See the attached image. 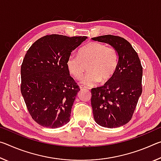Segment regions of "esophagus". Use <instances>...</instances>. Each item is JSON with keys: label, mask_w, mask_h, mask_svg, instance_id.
<instances>
[{"label": "esophagus", "mask_w": 161, "mask_h": 161, "mask_svg": "<svg viewBox=\"0 0 161 161\" xmlns=\"http://www.w3.org/2000/svg\"><path fill=\"white\" fill-rule=\"evenodd\" d=\"M80 89H86V87L83 86V85H80Z\"/></svg>", "instance_id": "34e87169"}]
</instances>
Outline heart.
<instances>
[{"mask_svg": "<svg viewBox=\"0 0 161 161\" xmlns=\"http://www.w3.org/2000/svg\"><path fill=\"white\" fill-rule=\"evenodd\" d=\"M119 57L115 48L102 43L90 42L81 49L78 54H70L67 62V69L73 77L80 79L84 73V64L87 65L88 74L81 83L92 86L102 80L106 82L115 73Z\"/></svg>", "mask_w": 161, "mask_h": 161, "instance_id": "obj_1", "label": "heart"}]
</instances>
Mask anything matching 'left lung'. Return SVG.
Instances as JSON below:
<instances>
[{
	"label": "left lung",
	"mask_w": 161,
	"mask_h": 161,
	"mask_svg": "<svg viewBox=\"0 0 161 161\" xmlns=\"http://www.w3.org/2000/svg\"><path fill=\"white\" fill-rule=\"evenodd\" d=\"M115 48L119 57L114 75L102 86L91 90L94 119L99 126L113 129L132 118L142 93L143 68L132 45L124 38L107 35L92 38Z\"/></svg>",
	"instance_id": "8db88e82"
}]
</instances>
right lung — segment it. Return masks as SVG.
<instances>
[{"label": "right lung", "mask_w": 161, "mask_h": 161, "mask_svg": "<svg viewBox=\"0 0 161 161\" xmlns=\"http://www.w3.org/2000/svg\"><path fill=\"white\" fill-rule=\"evenodd\" d=\"M86 38L46 35L27 51L21 65L20 90L30 114L40 126L56 129L69 121L80 89L67 62Z\"/></svg>", "instance_id": "add662e5"}]
</instances>
